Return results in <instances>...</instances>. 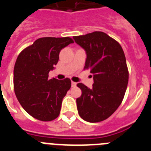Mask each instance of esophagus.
Masks as SVG:
<instances>
[{
  "label": "esophagus",
  "mask_w": 151,
  "mask_h": 151,
  "mask_svg": "<svg viewBox=\"0 0 151 151\" xmlns=\"http://www.w3.org/2000/svg\"><path fill=\"white\" fill-rule=\"evenodd\" d=\"M77 85L76 82H72V87H76Z\"/></svg>",
  "instance_id": "34e87169"
}]
</instances>
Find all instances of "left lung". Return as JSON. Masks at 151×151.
Instances as JSON below:
<instances>
[{"instance_id": "8db88e82", "label": "left lung", "mask_w": 151, "mask_h": 151, "mask_svg": "<svg viewBox=\"0 0 151 151\" xmlns=\"http://www.w3.org/2000/svg\"><path fill=\"white\" fill-rule=\"evenodd\" d=\"M87 54L84 69L93 74L92 88L77 86L82 95L76 99L78 114L89 122L104 121L121 104L129 82L125 54L118 41L103 32L73 36Z\"/></svg>"}]
</instances>
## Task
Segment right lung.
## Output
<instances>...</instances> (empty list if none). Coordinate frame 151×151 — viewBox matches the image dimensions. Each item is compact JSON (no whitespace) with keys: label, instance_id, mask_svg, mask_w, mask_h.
<instances>
[{"label":"right lung","instance_id":"1","mask_svg":"<svg viewBox=\"0 0 151 151\" xmlns=\"http://www.w3.org/2000/svg\"><path fill=\"white\" fill-rule=\"evenodd\" d=\"M69 37H45L19 53L13 70V88L21 106L36 119L49 122L60 115L62 101L71 80L49 78L63 47L73 43Z\"/></svg>","mask_w":151,"mask_h":151}]
</instances>
